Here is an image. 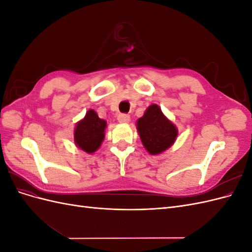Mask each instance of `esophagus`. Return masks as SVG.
Listing matches in <instances>:
<instances>
[{
    "mask_svg": "<svg viewBox=\"0 0 252 252\" xmlns=\"http://www.w3.org/2000/svg\"><path fill=\"white\" fill-rule=\"evenodd\" d=\"M118 121L120 123H128V122L130 121V117L126 113H120L118 116Z\"/></svg>",
    "mask_w": 252,
    "mask_h": 252,
    "instance_id": "obj_1",
    "label": "esophagus"
}]
</instances>
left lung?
Instances as JSON below:
<instances>
[{
  "label": "left lung",
  "mask_w": 252,
  "mask_h": 252,
  "mask_svg": "<svg viewBox=\"0 0 252 252\" xmlns=\"http://www.w3.org/2000/svg\"><path fill=\"white\" fill-rule=\"evenodd\" d=\"M136 125L144 147L151 155L161 154L177 139V128L164 117L161 108L156 104L149 106Z\"/></svg>",
  "instance_id": "left-lung-1"
}]
</instances>
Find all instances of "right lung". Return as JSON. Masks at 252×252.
Returning <instances> with one entry per match:
<instances>
[{
	"label": "right lung",
	"instance_id": "obj_1",
	"mask_svg": "<svg viewBox=\"0 0 252 252\" xmlns=\"http://www.w3.org/2000/svg\"><path fill=\"white\" fill-rule=\"evenodd\" d=\"M106 125L107 123L98 118L94 110H88L85 118L79 122L74 129L75 144L87 154H94L104 140Z\"/></svg>",
	"mask_w": 252,
	"mask_h": 252
}]
</instances>
